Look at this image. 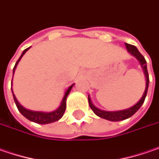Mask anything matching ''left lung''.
Listing matches in <instances>:
<instances>
[{"instance_id":"obj_1","label":"left lung","mask_w":159,"mask_h":159,"mask_svg":"<svg viewBox=\"0 0 159 159\" xmlns=\"http://www.w3.org/2000/svg\"><path fill=\"white\" fill-rule=\"evenodd\" d=\"M125 47L127 49L128 52L134 56L135 59H137L140 63V65L142 66L144 75H145V79H146V87H145V91L142 94V98L140 99V100L134 104L133 107L126 108V109H123V110H117V111H106V110H102L100 109L97 107H95L92 102L91 97L90 95H88V101H89V105L90 107L93 109V111L94 112V114L97 115L98 116H100L101 118H104L106 120L112 121V122H117V121H122L125 119H127L129 117H131L140 109V107H142V105L143 104L145 98L147 96V93H148V84H149V78H148V69H147V62L144 59V57L142 56V54L140 53V52L138 51V49L134 46V45L128 44V43H125Z\"/></svg>"}]
</instances>
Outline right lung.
<instances>
[{"label":"right lung","mask_w":159,"mask_h":159,"mask_svg":"<svg viewBox=\"0 0 159 159\" xmlns=\"http://www.w3.org/2000/svg\"><path fill=\"white\" fill-rule=\"evenodd\" d=\"M31 47V46H30ZM25 49L24 52H22L21 56L19 57V59H17V63L15 64V66L13 68V75H14V73H15V70L17 68V64L19 63L20 59H22V57L25 55V53L27 52L29 49ZM12 81H13V77H12ZM12 81H11V86H12ZM75 84H73L72 85L68 87L65 92V94L62 98V100L60 102V105L59 106V107H57L55 110L53 111H51V112H44V111H34V110H30V109H27L24 107L18 101H17V98L15 96V94L13 93V90H12V87H11V92H12V94H13V98H14V101L16 103V106H17V109L19 110V112L21 114L24 116L25 118H27L28 120L32 121V122H34V123H37V124H40V125H46V124H51V123H53V122H56V121L59 120L63 115L65 113V110H66V98L68 96V94L70 93V91L72 90L73 86H74Z\"/></svg>","instance_id":"1"}]
</instances>
